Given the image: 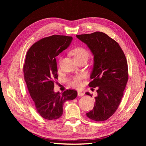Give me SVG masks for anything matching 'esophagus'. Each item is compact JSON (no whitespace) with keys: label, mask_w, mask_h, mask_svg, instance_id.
I'll return each instance as SVG.
<instances>
[{"label":"esophagus","mask_w":146,"mask_h":146,"mask_svg":"<svg viewBox=\"0 0 146 146\" xmlns=\"http://www.w3.org/2000/svg\"><path fill=\"white\" fill-rule=\"evenodd\" d=\"M77 94H78V96H82L84 95V93H83V92H82L78 91V92H77Z\"/></svg>","instance_id":"esophagus-1"}]
</instances>
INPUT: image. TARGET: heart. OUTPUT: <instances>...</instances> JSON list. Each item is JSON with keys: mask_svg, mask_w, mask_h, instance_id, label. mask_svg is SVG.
<instances>
[{"mask_svg": "<svg viewBox=\"0 0 146 146\" xmlns=\"http://www.w3.org/2000/svg\"><path fill=\"white\" fill-rule=\"evenodd\" d=\"M71 54L74 56L76 61H79L83 59H87L89 57V52L88 50L82 47H74L70 51ZM85 78V75L83 74H80L70 77L68 80L67 82L71 87L79 89L82 86V80Z\"/></svg>", "mask_w": 146, "mask_h": 146, "instance_id": "heart-1", "label": "heart"}]
</instances>
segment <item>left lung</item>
<instances>
[{"label":"left lung","mask_w":146,"mask_h":146,"mask_svg":"<svg viewBox=\"0 0 146 146\" xmlns=\"http://www.w3.org/2000/svg\"><path fill=\"white\" fill-rule=\"evenodd\" d=\"M77 37L86 44L94 55L92 81L88 85L98 88L94 107L86 116L95 121H104L115 113L123 97L129 78L125 56L119 44L103 32ZM86 94L92 96L88 92Z\"/></svg>","instance_id":"8db88e82"}]
</instances>
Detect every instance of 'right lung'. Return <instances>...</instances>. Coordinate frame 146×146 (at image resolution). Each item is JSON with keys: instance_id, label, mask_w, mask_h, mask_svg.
<instances>
[{"instance_id": "right-lung-1", "label": "right lung", "mask_w": 146, "mask_h": 146, "mask_svg": "<svg viewBox=\"0 0 146 146\" xmlns=\"http://www.w3.org/2000/svg\"><path fill=\"white\" fill-rule=\"evenodd\" d=\"M72 37L52 35L44 38L30 47L25 56L23 72L25 81L37 112L44 119L55 120L63 113L66 101L74 99L77 91L66 90L62 94L54 91L58 78L55 57L71 42Z\"/></svg>"}]
</instances>
